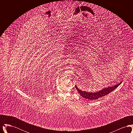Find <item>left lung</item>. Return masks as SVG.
Here are the masks:
<instances>
[{"label": "left lung", "mask_w": 133, "mask_h": 133, "mask_svg": "<svg viewBox=\"0 0 133 133\" xmlns=\"http://www.w3.org/2000/svg\"><path fill=\"white\" fill-rule=\"evenodd\" d=\"M122 82H120L119 83L112 86H108L107 87L102 89L101 90H98L96 92H89L87 91H84L78 88L76 85H75V87L78 93L82 97L87 99L94 100L110 93L111 92L114 91L115 89L117 88Z\"/></svg>", "instance_id": "1"}]
</instances>
